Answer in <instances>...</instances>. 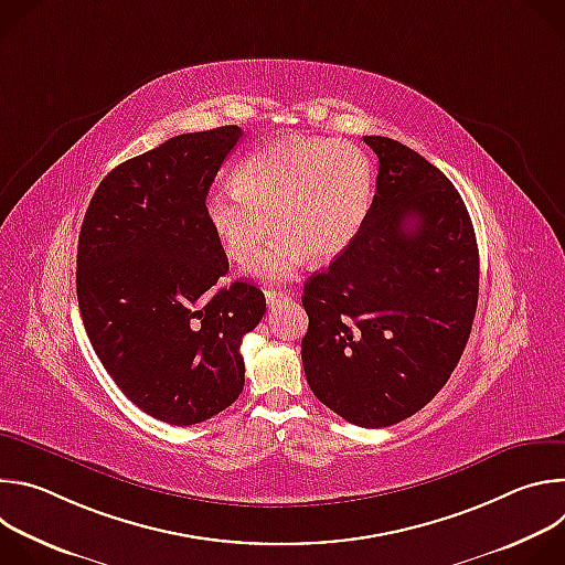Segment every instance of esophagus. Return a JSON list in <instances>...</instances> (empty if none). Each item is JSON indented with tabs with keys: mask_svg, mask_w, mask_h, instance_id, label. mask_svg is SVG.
<instances>
[{
	"mask_svg": "<svg viewBox=\"0 0 565 565\" xmlns=\"http://www.w3.org/2000/svg\"><path fill=\"white\" fill-rule=\"evenodd\" d=\"M288 297H290V292H286V290H266V301H268L270 308H275L277 303L286 301Z\"/></svg>",
	"mask_w": 565,
	"mask_h": 565,
	"instance_id": "34e87169",
	"label": "esophagus"
}]
</instances>
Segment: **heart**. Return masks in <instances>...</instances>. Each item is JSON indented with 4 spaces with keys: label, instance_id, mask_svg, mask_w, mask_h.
<instances>
[{
    "label": "heart",
    "instance_id": "heart-1",
    "mask_svg": "<svg viewBox=\"0 0 565 565\" xmlns=\"http://www.w3.org/2000/svg\"><path fill=\"white\" fill-rule=\"evenodd\" d=\"M371 163L362 149L327 138H286L248 156L234 188L207 199V223L234 262H248L273 225L250 275L288 281L308 255L324 259L349 246L371 201Z\"/></svg>",
    "mask_w": 565,
    "mask_h": 565
}]
</instances>
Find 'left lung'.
<instances>
[{"label":"left lung","mask_w":565,"mask_h":565,"mask_svg":"<svg viewBox=\"0 0 565 565\" xmlns=\"http://www.w3.org/2000/svg\"><path fill=\"white\" fill-rule=\"evenodd\" d=\"M380 166L349 246L303 284L301 362L310 391L344 420L377 429L420 412L471 333L478 246L451 181L393 138L364 136Z\"/></svg>","instance_id":"1"}]
</instances>
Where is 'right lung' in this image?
<instances>
[{
	"label": "right lung",
	"mask_w": 565,
	"mask_h": 565,
	"mask_svg": "<svg viewBox=\"0 0 565 565\" xmlns=\"http://www.w3.org/2000/svg\"><path fill=\"white\" fill-rule=\"evenodd\" d=\"M236 125L183 134L98 185L77 238V306L96 355L147 416L188 427L244 391L241 340L266 312L246 281L212 286L227 257L205 199Z\"/></svg>",
	"instance_id": "obj_1"
}]
</instances>
